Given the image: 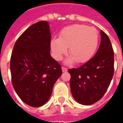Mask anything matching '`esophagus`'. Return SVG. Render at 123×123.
<instances>
[{
    "label": "esophagus",
    "instance_id": "34e87169",
    "mask_svg": "<svg viewBox=\"0 0 123 123\" xmlns=\"http://www.w3.org/2000/svg\"><path fill=\"white\" fill-rule=\"evenodd\" d=\"M62 71L63 72H66L68 71V69H67V68H65V67H62Z\"/></svg>",
    "mask_w": 123,
    "mask_h": 123
}]
</instances>
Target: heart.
I'll return each mask as SVG.
<instances>
[{
  "instance_id": "heart-1",
  "label": "heart",
  "mask_w": 123,
  "mask_h": 123,
  "mask_svg": "<svg viewBox=\"0 0 123 123\" xmlns=\"http://www.w3.org/2000/svg\"><path fill=\"white\" fill-rule=\"evenodd\" d=\"M99 41V33L93 27L84 24H74L63 28L59 38L51 41V48L54 58L60 61L67 53L71 55L66 61L72 63H84L92 59L96 51Z\"/></svg>"
}]
</instances>
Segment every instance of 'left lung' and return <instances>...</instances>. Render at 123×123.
I'll use <instances>...</instances> for the list:
<instances>
[{"label": "left lung", "mask_w": 123, "mask_h": 123, "mask_svg": "<svg viewBox=\"0 0 123 123\" xmlns=\"http://www.w3.org/2000/svg\"><path fill=\"white\" fill-rule=\"evenodd\" d=\"M101 43L95 56L78 68L68 70L72 96L84 105L95 103L105 94L114 73V52L109 37L101 30Z\"/></svg>", "instance_id": "obj_1"}]
</instances>
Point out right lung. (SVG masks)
Returning a JSON list of instances; mask_svg holds the SVG:
<instances>
[{"label": "right lung", "mask_w": 123, "mask_h": 123, "mask_svg": "<svg viewBox=\"0 0 123 123\" xmlns=\"http://www.w3.org/2000/svg\"><path fill=\"white\" fill-rule=\"evenodd\" d=\"M51 38L49 22H38L20 35L11 55L13 87L20 99L33 107L48 101L62 74L61 65L50 55Z\"/></svg>", "instance_id": "add662e5"}]
</instances>
